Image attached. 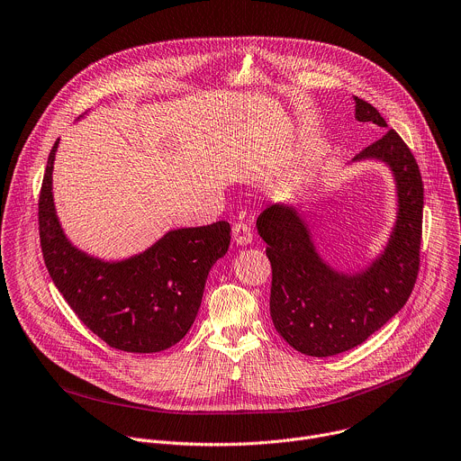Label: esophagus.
Returning a JSON list of instances; mask_svg holds the SVG:
<instances>
[{"mask_svg":"<svg viewBox=\"0 0 461 461\" xmlns=\"http://www.w3.org/2000/svg\"><path fill=\"white\" fill-rule=\"evenodd\" d=\"M233 240L239 244V246H248L251 244L253 240V231L248 224L244 222H235L233 224Z\"/></svg>","mask_w":461,"mask_h":461,"instance_id":"obj_1","label":"esophagus"}]
</instances>
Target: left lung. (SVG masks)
<instances>
[{"instance_id": "obj_1", "label": "left lung", "mask_w": 461, "mask_h": 461, "mask_svg": "<svg viewBox=\"0 0 461 461\" xmlns=\"http://www.w3.org/2000/svg\"><path fill=\"white\" fill-rule=\"evenodd\" d=\"M355 117L387 128L360 97ZM384 163L396 185V221L384 249L358 271H340L319 253L303 213L285 203L266 208L257 230L271 262L269 313L278 335L308 357H333L366 342L405 305L412 293L421 242L423 183L414 156L391 128L353 163Z\"/></svg>"}]
</instances>
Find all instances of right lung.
I'll use <instances>...</instances> for the list:
<instances>
[{
  "label": "right lung",
  "instance_id": "1",
  "mask_svg": "<svg viewBox=\"0 0 461 461\" xmlns=\"http://www.w3.org/2000/svg\"><path fill=\"white\" fill-rule=\"evenodd\" d=\"M50 149L40 194V239L47 269L79 321L110 348L159 353L190 331L212 266L230 246V224L177 228L122 260L94 257L70 242L56 213Z\"/></svg>",
  "mask_w": 461,
  "mask_h": 461
}]
</instances>
